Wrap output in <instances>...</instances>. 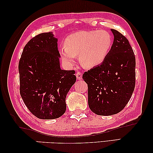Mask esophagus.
I'll return each mask as SVG.
<instances>
[{
    "instance_id": "esophagus-1",
    "label": "esophagus",
    "mask_w": 153,
    "mask_h": 153,
    "mask_svg": "<svg viewBox=\"0 0 153 153\" xmlns=\"http://www.w3.org/2000/svg\"><path fill=\"white\" fill-rule=\"evenodd\" d=\"M76 76L77 79H79V80L82 79V73H81V72H77L76 73Z\"/></svg>"
}]
</instances>
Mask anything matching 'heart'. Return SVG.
<instances>
[{"instance_id":"1","label":"heart","mask_w":153,"mask_h":153,"mask_svg":"<svg viewBox=\"0 0 153 153\" xmlns=\"http://www.w3.org/2000/svg\"><path fill=\"white\" fill-rule=\"evenodd\" d=\"M112 44L111 35L105 30L79 31L65 39V46L60 47L62 59L68 66L76 62L77 56L82 66L94 68L106 59Z\"/></svg>"}]
</instances>
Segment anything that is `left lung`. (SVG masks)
Listing matches in <instances>:
<instances>
[{
    "mask_svg": "<svg viewBox=\"0 0 153 153\" xmlns=\"http://www.w3.org/2000/svg\"><path fill=\"white\" fill-rule=\"evenodd\" d=\"M114 41L106 59L82 75L88 86V104L97 115L121 112L128 103L136 82V58L123 35L111 29Z\"/></svg>",
    "mask_w": 153,
    "mask_h": 153,
    "instance_id": "1",
    "label": "left lung"
}]
</instances>
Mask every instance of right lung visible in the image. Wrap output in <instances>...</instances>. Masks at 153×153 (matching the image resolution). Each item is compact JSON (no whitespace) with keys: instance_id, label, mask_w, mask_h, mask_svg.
<instances>
[{"instance_id":"add662e5","label":"right lung","mask_w":153,"mask_h":153,"mask_svg":"<svg viewBox=\"0 0 153 153\" xmlns=\"http://www.w3.org/2000/svg\"><path fill=\"white\" fill-rule=\"evenodd\" d=\"M57 41L52 32L34 36L24 47L19 62L20 95L41 119L65 113L66 95L76 79L74 71L61 69Z\"/></svg>"}]
</instances>
